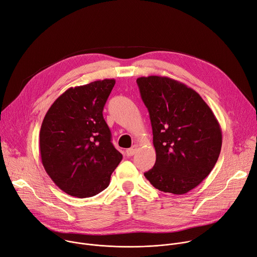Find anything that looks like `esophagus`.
Segmentation results:
<instances>
[{"label": "esophagus", "mask_w": 257, "mask_h": 257, "mask_svg": "<svg viewBox=\"0 0 257 257\" xmlns=\"http://www.w3.org/2000/svg\"><path fill=\"white\" fill-rule=\"evenodd\" d=\"M138 149H139V147L136 146V145H134L132 148H130V149L127 150V155H128V156H133L134 154L136 153V151H138Z\"/></svg>", "instance_id": "esophagus-1"}]
</instances>
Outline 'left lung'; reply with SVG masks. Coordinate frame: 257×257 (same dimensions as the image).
Instances as JSON below:
<instances>
[{"instance_id": "left-lung-1", "label": "left lung", "mask_w": 257, "mask_h": 257, "mask_svg": "<svg viewBox=\"0 0 257 257\" xmlns=\"http://www.w3.org/2000/svg\"><path fill=\"white\" fill-rule=\"evenodd\" d=\"M153 130L156 162L145 177L156 189L185 194L214 168L222 133L209 105L191 88L165 76L136 79Z\"/></svg>"}]
</instances>
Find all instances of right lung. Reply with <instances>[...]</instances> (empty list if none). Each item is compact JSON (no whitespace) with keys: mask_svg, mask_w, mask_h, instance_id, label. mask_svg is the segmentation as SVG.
<instances>
[{"mask_svg":"<svg viewBox=\"0 0 257 257\" xmlns=\"http://www.w3.org/2000/svg\"><path fill=\"white\" fill-rule=\"evenodd\" d=\"M114 83L103 79L68 89L44 116L39 140L42 164L71 196L91 197L103 191L123 158L111 144L102 113Z\"/></svg>","mask_w":257,"mask_h":257,"instance_id":"1","label":"right lung"}]
</instances>
